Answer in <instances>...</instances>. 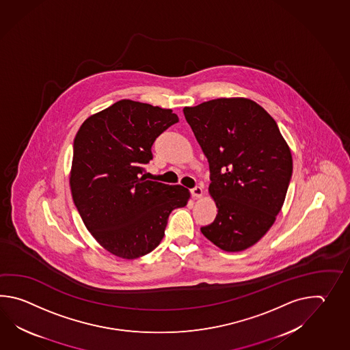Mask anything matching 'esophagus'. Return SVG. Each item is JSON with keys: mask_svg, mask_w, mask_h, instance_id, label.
I'll use <instances>...</instances> for the list:
<instances>
[{"mask_svg": "<svg viewBox=\"0 0 350 350\" xmlns=\"http://www.w3.org/2000/svg\"><path fill=\"white\" fill-rule=\"evenodd\" d=\"M190 191H191V195H193V198H195V199L201 198V195H202V193H204L201 186H195V187H193Z\"/></svg>", "mask_w": 350, "mask_h": 350, "instance_id": "obj_1", "label": "esophagus"}]
</instances>
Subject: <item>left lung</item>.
<instances>
[{"label":"left lung","instance_id":"left-lung-1","mask_svg":"<svg viewBox=\"0 0 350 350\" xmlns=\"http://www.w3.org/2000/svg\"><path fill=\"white\" fill-rule=\"evenodd\" d=\"M187 124L210 167L215 220L200 230L225 252L258 243L275 221L293 174L280 130L260 105L244 97L184 107Z\"/></svg>","mask_w":350,"mask_h":350}]
</instances>
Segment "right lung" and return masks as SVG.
Instances as JSON below:
<instances>
[{
	"label": "right lung",
	"mask_w": 350,
	"mask_h": 350,
	"mask_svg": "<svg viewBox=\"0 0 350 350\" xmlns=\"http://www.w3.org/2000/svg\"><path fill=\"white\" fill-rule=\"evenodd\" d=\"M170 109L120 100L85 120L74 140L70 187L97 243L124 259L151 253L174 208L190 199L181 185L146 180L159 135L176 124Z\"/></svg>",
	"instance_id": "add662e5"
}]
</instances>
